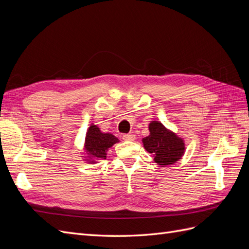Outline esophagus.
<instances>
[{
	"mask_svg": "<svg viewBox=\"0 0 249 249\" xmlns=\"http://www.w3.org/2000/svg\"><path fill=\"white\" fill-rule=\"evenodd\" d=\"M135 135L134 134H124L123 136V139L125 141H134L135 140Z\"/></svg>",
	"mask_w": 249,
	"mask_h": 249,
	"instance_id": "obj_1",
	"label": "esophagus"
}]
</instances>
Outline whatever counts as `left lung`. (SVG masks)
Masks as SVG:
<instances>
[{"label": "left lung", "instance_id": "obj_1", "mask_svg": "<svg viewBox=\"0 0 249 249\" xmlns=\"http://www.w3.org/2000/svg\"><path fill=\"white\" fill-rule=\"evenodd\" d=\"M149 135L142 139L143 146L154 155V161L160 166H167L178 161L185 153V143L176 133L166 129L160 122L148 125Z\"/></svg>", "mask_w": 249, "mask_h": 249}]
</instances>
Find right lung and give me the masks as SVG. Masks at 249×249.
<instances>
[{
	"label": "right lung",
	"mask_w": 249,
	"mask_h": 249,
	"mask_svg": "<svg viewBox=\"0 0 249 249\" xmlns=\"http://www.w3.org/2000/svg\"><path fill=\"white\" fill-rule=\"evenodd\" d=\"M119 142L118 138L110 133H102L99 126L91 124L87 130L84 148L88 155L89 163H96V160L106 159L107 150L115 143Z\"/></svg>",
	"instance_id": "1"
}]
</instances>
